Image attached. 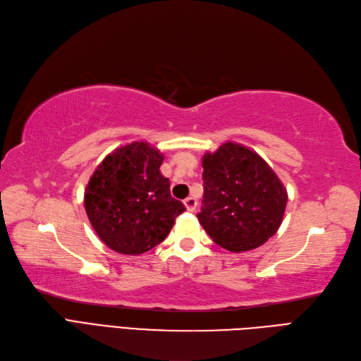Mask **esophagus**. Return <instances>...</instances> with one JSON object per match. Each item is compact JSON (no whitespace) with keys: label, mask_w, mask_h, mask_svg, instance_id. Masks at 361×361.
<instances>
[{"label":"esophagus","mask_w":361,"mask_h":361,"mask_svg":"<svg viewBox=\"0 0 361 361\" xmlns=\"http://www.w3.org/2000/svg\"><path fill=\"white\" fill-rule=\"evenodd\" d=\"M183 204H185V207H186V210H188V212H194L195 207H197V200L194 197H188V198H185V200H183Z\"/></svg>","instance_id":"34e87169"}]
</instances>
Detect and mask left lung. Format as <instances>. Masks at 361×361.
Segmentation results:
<instances>
[{
	"label": "left lung",
	"instance_id": "obj_1",
	"mask_svg": "<svg viewBox=\"0 0 361 361\" xmlns=\"http://www.w3.org/2000/svg\"><path fill=\"white\" fill-rule=\"evenodd\" d=\"M204 195L197 215L212 240L231 252L251 251L281 227L288 194L257 152L227 142L203 157Z\"/></svg>",
	"mask_w": 361,
	"mask_h": 361
}]
</instances>
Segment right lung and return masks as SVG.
I'll list each match as a JSON object with an SVG mask.
<instances>
[{"instance_id": "obj_1", "label": "right lung", "mask_w": 361, "mask_h": 361, "mask_svg": "<svg viewBox=\"0 0 361 361\" xmlns=\"http://www.w3.org/2000/svg\"><path fill=\"white\" fill-rule=\"evenodd\" d=\"M163 161L157 147L133 142L115 149L95 169L85 190V210L110 250L127 255L151 251L185 210L161 175Z\"/></svg>"}]
</instances>
